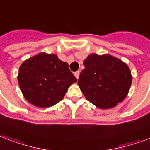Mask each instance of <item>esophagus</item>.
<instances>
[{
    "instance_id": "obj_1",
    "label": "esophagus",
    "mask_w": 150,
    "mask_h": 150,
    "mask_svg": "<svg viewBox=\"0 0 150 150\" xmlns=\"http://www.w3.org/2000/svg\"><path fill=\"white\" fill-rule=\"evenodd\" d=\"M74 75H75V78H76V79H79V75H80V71H76V72H75V74H74Z\"/></svg>"
}]
</instances>
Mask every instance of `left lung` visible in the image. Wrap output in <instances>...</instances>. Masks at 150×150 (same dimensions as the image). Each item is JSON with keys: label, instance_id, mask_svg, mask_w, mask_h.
<instances>
[{"label": "left lung", "instance_id": "obj_1", "mask_svg": "<svg viewBox=\"0 0 150 150\" xmlns=\"http://www.w3.org/2000/svg\"><path fill=\"white\" fill-rule=\"evenodd\" d=\"M78 85L85 97L100 109H110L128 95L132 76L127 64L108 54H89Z\"/></svg>", "mask_w": 150, "mask_h": 150}]
</instances>
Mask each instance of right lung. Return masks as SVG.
I'll use <instances>...</instances> for the list:
<instances>
[{"instance_id": "1", "label": "right lung", "mask_w": 150, "mask_h": 150, "mask_svg": "<svg viewBox=\"0 0 150 150\" xmlns=\"http://www.w3.org/2000/svg\"><path fill=\"white\" fill-rule=\"evenodd\" d=\"M18 82L28 102L47 108L63 100L77 79L69 70L68 63L61 61L56 54L42 52L22 62Z\"/></svg>"}]
</instances>
